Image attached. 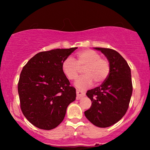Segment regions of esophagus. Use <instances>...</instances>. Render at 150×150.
Listing matches in <instances>:
<instances>
[{"label": "esophagus", "instance_id": "1", "mask_svg": "<svg viewBox=\"0 0 150 150\" xmlns=\"http://www.w3.org/2000/svg\"><path fill=\"white\" fill-rule=\"evenodd\" d=\"M85 93L83 91H81V90L76 89V99L79 100L80 98L85 96Z\"/></svg>", "mask_w": 150, "mask_h": 150}]
</instances>
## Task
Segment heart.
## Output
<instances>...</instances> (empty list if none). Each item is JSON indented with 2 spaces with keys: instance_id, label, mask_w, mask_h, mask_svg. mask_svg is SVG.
Here are the masks:
<instances>
[{
  "instance_id": "b5f03b06",
  "label": "heart",
  "mask_w": 150,
  "mask_h": 150,
  "mask_svg": "<svg viewBox=\"0 0 150 150\" xmlns=\"http://www.w3.org/2000/svg\"><path fill=\"white\" fill-rule=\"evenodd\" d=\"M83 68L85 74L75 83L81 89L91 87L93 81L98 85L104 83L109 76L110 65L107 59L101 57L99 53L93 50L80 51L77 54L76 61L67 57L62 63L63 73L71 81L76 79Z\"/></svg>"
}]
</instances>
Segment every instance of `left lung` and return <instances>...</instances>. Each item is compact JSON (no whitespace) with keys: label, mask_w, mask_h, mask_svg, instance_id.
I'll list each match as a JSON object with an SVG mask.
<instances>
[{"label":"left lung","mask_w":150,"mask_h":150,"mask_svg":"<svg viewBox=\"0 0 150 150\" xmlns=\"http://www.w3.org/2000/svg\"><path fill=\"white\" fill-rule=\"evenodd\" d=\"M100 50L110 62L107 79L99 87L88 90L86 95L91 100L85 115L100 128H106L119 122L128 110L132 93L131 71L120 53L110 48H95Z\"/></svg>","instance_id":"1"}]
</instances>
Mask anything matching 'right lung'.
Wrapping results in <instances>:
<instances>
[{"label": "right lung", "mask_w": 150, "mask_h": 150, "mask_svg": "<svg viewBox=\"0 0 150 150\" xmlns=\"http://www.w3.org/2000/svg\"><path fill=\"white\" fill-rule=\"evenodd\" d=\"M77 48L40 52L23 67L18 85L20 108L37 128L49 130L58 126L76 100V89L63 73L62 63Z\"/></svg>", "instance_id": "add662e5"}]
</instances>
